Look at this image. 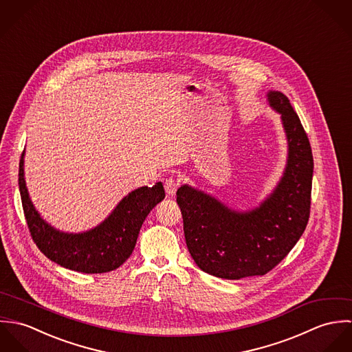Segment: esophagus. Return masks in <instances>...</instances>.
Listing matches in <instances>:
<instances>
[{
	"instance_id": "obj_1",
	"label": "esophagus",
	"mask_w": 352,
	"mask_h": 352,
	"mask_svg": "<svg viewBox=\"0 0 352 352\" xmlns=\"http://www.w3.org/2000/svg\"><path fill=\"white\" fill-rule=\"evenodd\" d=\"M164 187H165V191H166L168 195H175L176 191H177V188H179V182L175 180V179H172V177H169V179L165 180Z\"/></svg>"
}]
</instances>
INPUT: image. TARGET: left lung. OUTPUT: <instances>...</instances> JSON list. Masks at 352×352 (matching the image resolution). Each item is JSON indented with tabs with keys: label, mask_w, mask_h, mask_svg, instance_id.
I'll return each mask as SVG.
<instances>
[{
	"label": "left lung",
	"mask_w": 352,
	"mask_h": 352,
	"mask_svg": "<svg viewBox=\"0 0 352 352\" xmlns=\"http://www.w3.org/2000/svg\"><path fill=\"white\" fill-rule=\"evenodd\" d=\"M280 115L287 140L283 175L272 192L250 210H236L183 184L177 190L187 248L201 271L222 279L264 275L294 248L307 225L313 155L301 120L289 99L267 94Z\"/></svg>",
	"instance_id": "obj_1"
}]
</instances>
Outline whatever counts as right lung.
I'll list each match as a JSON object with an SVG mask.
<instances>
[{
	"label": "right lung",
	"mask_w": 352,
	"mask_h": 352,
	"mask_svg": "<svg viewBox=\"0 0 352 352\" xmlns=\"http://www.w3.org/2000/svg\"><path fill=\"white\" fill-rule=\"evenodd\" d=\"M24 154L19 166V188L28 229L36 247L51 261L84 274H102L120 267L134 251L148 214L165 198L161 182L127 194L98 226L67 233L42 218L30 198L24 179Z\"/></svg>",
	"instance_id": "1"
}]
</instances>
